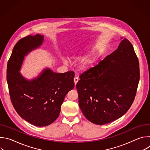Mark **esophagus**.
I'll list each match as a JSON object with an SVG mask.
<instances>
[{"mask_svg": "<svg viewBox=\"0 0 150 150\" xmlns=\"http://www.w3.org/2000/svg\"><path fill=\"white\" fill-rule=\"evenodd\" d=\"M74 83H75V85H76V84L77 83V82H78V80H79V79H78V78L76 76V77H75V78H74Z\"/></svg>", "mask_w": 150, "mask_h": 150, "instance_id": "esophagus-1", "label": "esophagus"}]
</instances>
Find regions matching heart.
<instances>
[{
  "instance_id": "obj_1",
  "label": "heart",
  "mask_w": 150,
  "mask_h": 150,
  "mask_svg": "<svg viewBox=\"0 0 150 150\" xmlns=\"http://www.w3.org/2000/svg\"><path fill=\"white\" fill-rule=\"evenodd\" d=\"M82 53H79L78 52H74L70 56V59L73 60H78L80 58ZM98 57V53L96 51H93L88 55L85 56L79 62L78 68L79 71L82 72H86L91 69L95 64ZM64 64H67V61L64 60Z\"/></svg>"
}]
</instances>
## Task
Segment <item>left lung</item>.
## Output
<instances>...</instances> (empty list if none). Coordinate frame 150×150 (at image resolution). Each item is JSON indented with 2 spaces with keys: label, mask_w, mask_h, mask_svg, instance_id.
Returning a JSON list of instances; mask_svg holds the SVG:
<instances>
[{
  "label": "left lung",
  "mask_w": 150,
  "mask_h": 150,
  "mask_svg": "<svg viewBox=\"0 0 150 150\" xmlns=\"http://www.w3.org/2000/svg\"><path fill=\"white\" fill-rule=\"evenodd\" d=\"M95 67L80 75L76 84L79 106L89 121L110 123L131 106L139 81V65L134 47L126 38Z\"/></svg>",
  "instance_id": "8db88e82"
}]
</instances>
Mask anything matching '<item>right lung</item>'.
Listing matches in <instances>:
<instances>
[{"mask_svg":"<svg viewBox=\"0 0 150 150\" xmlns=\"http://www.w3.org/2000/svg\"><path fill=\"white\" fill-rule=\"evenodd\" d=\"M44 35H29L21 39L8 63L7 82L11 102L18 114L37 126H46L58 117L68 93L74 88V72L56 73L45 68L31 79L21 72L25 57L38 49Z\"/></svg>","mask_w":150,"mask_h":150,"instance_id":"right-lung-1","label":"right lung"}]
</instances>
